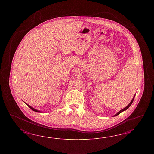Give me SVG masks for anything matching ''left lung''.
Wrapping results in <instances>:
<instances>
[{
  "label": "left lung",
  "instance_id": "1",
  "mask_svg": "<svg viewBox=\"0 0 154 154\" xmlns=\"http://www.w3.org/2000/svg\"><path fill=\"white\" fill-rule=\"evenodd\" d=\"M135 94L134 95V96L133 97V99H132V100H131V102H130V103L126 106V107L124 108H123V109H122L121 110H120V111H119V112H117V113L116 114H115V115H113V116H117L118 115H119L120 113H121V112H123V111H126V109H128V108H129V107L131 106V104H132V103H133V100H134V97H135Z\"/></svg>",
  "mask_w": 154,
  "mask_h": 154
}]
</instances>
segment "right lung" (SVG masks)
<instances>
[{
    "instance_id": "obj_1",
    "label": "right lung",
    "mask_w": 154,
    "mask_h": 154,
    "mask_svg": "<svg viewBox=\"0 0 154 154\" xmlns=\"http://www.w3.org/2000/svg\"><path fill=\"white\" fill-rule=\"evenodd\" d=\"M23 102L25 103L27 106H28V107H29L31 109H32L33 110V111H35V112H42L41 111H38V110H37V109H35V108H34L32 107H31L30 105H29L28 104H27L25 102Z\"/></svg>"
}]
</instances>
